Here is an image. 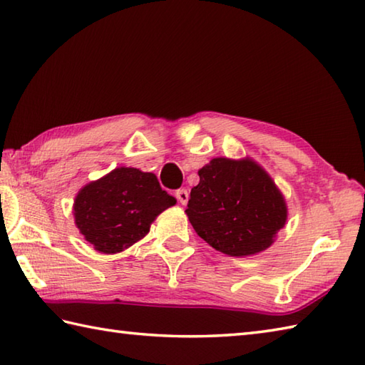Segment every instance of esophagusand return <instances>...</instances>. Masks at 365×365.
I'll return each instance as SVG.
<instances>
[{
    "label": "esophagus",
    "instance_id": "esophagus-1",
    "mask_svg": "<svg viewBox=\"0 0 365 365\" xmlns=\"http://www.w3.org/2000/svg\"><path fill=\"white\" fill-rule=\"evenodd\" d=\"M175 195H176V198H178V202H180L181 205H185L189 202V192L185 190V189H178L176 192H175Z\"/></svg>",
    "mask_w": 365,
    "mask_h": 365
}]
</instances>
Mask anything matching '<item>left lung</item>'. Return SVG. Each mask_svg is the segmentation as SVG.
I'll use <instances>...</instances> for the list:
<instances>
[{
  "instance_id": "1",
  "label": "left lung",
  "mask_w": 365,
  "mask_h": 365,
  "mask_svg": "<svg viewBox=\"0 0 365 365\" xmlns=\"http://www.w3.org/2000/svg\"><path fill=\"white\" fill-rule=\"evenodd\" d=\"M185 214L200 237L230 257L266 250L287 222L272 178L249 158H215L198 170Z\"/></svg>"
}]
</instances>
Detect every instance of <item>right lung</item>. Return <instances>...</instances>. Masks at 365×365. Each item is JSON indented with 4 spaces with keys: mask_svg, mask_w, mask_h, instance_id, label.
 Here are the masks:
<instances>
[{
    "mask_svg": "<svg viewBox=\"0 0 365 365\" xmlns=\"http://www.w3.org/2000/svg\"><path fill=\"white\" fill-rule=\"evenodd\" d=\"M175 203L154 173L120 167L77 193L73 217L96 250L118 254L145 237L154 219Z\"/></svg>",
    "mask_w": 365,
    "mask_h": 365,
    "instance_id": "right-lung-1",
    "label": "right lung"
}]
</instances>
